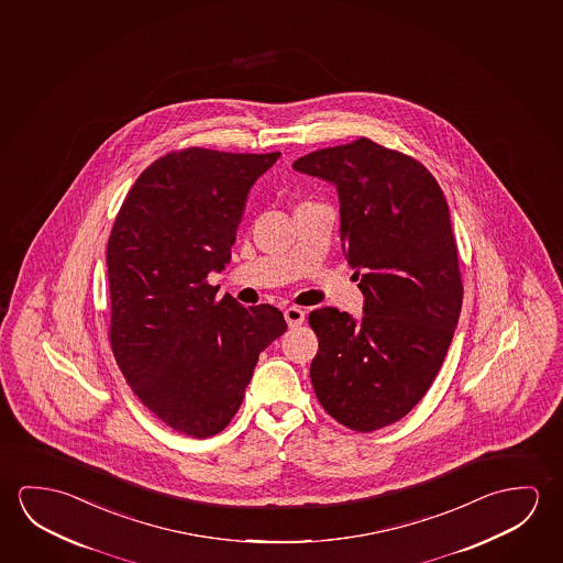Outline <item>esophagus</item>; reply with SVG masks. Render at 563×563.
<instances>
[{
  "instance_id": "34e87169",
  "label": "esophagus",
  "mask_w": 563,
  "mask_h": 563,
  "mask_svg": "<svg viewBox=\"0 0 563 563\" xmlns=\"http://www.w3.org/2000/svg\"><path fill=\"white\" fill-rule=\"evenodd\" d=\"M284 317H286V321L289 327H299V324L305 321V312L301 311V309H297V307H289V309H286Z\"/></svg>"
}]
</instances>
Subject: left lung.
<instances>
[{"mask_svg":"<svg viewBox=\"0 0 563 563\" xmlns=\"http://www.w3.org/2000/svg\"><path fill=\"white\" fill-rule=\"evenodd\" d=\"M301 174L331 181L340 241L364 314L317 309L311 384L322 409L357 432L402 419L429 391L460 319L464 286L450 209L420 162L366 136L305 154Z\"/></svg>","mask_w":563,"mask_h":563,"instance_id":"left-lung-1","label":"left lung"}]
</instances>
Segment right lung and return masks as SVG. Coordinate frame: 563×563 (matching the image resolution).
<instances>
[{
	"label": "right lung",
	"mask_w": 563,
	"mask_h": 563,
	"mask_svg": "<svg viewBox=\"0 0 563 563\" xmlns=\"http://www.w3.org/2000/svg\"><path fill=\"white\" fill-rule=\"evenodd\" d=\"M279 152L186 148L136 178L108 242L117 364L170 429L213 437L231 422L260 352L287 331L272 305L242 307L207 284L231 260L254 181Z\"/></svg>",
	"instance_id": "obj_1"
}]
</instances>
